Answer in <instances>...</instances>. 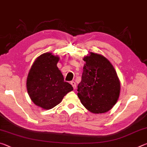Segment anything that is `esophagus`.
I'll use <instances>...</instances> for the list:
<instances>
[{"label": "esophagus", "instance_id": "34e87169", "mask_svg": "<svg viewBox=\"0 0 147 147\" xmlns=\"http://www.w3.org/2000/svg\"><path fill=\"white\" fill-rule=\"evenodd\" d=\"M71 84L72 86H73V89H76V83L74 82V81H72V82H71Z\"/></svg>", "mask_w": 147, "mask_h": 147}]
</instances>
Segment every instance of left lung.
<instances>
[{
	"instance_id": "obj_1",
	"label": "left lung",
	"mask_w": 147,
	"mask_h": 147,
	"mask_svg": "<svg viewBox=\"0 0 147 147\" xmlns=\"http://www.w3.org/2000/svg\"><path fill=\"white\" fill-rule=\"evenodd\" d=\"M82 80L78 86V96L84 106L93 113H103L113 108L117 101L121 84L116 71L102 55L89 53Z\"/></svg>"
}]
</instances>
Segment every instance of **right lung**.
<instances>
[{
  "instance_id": "obj_1",
  "label": "right lung",
  "mask_w": 147,
  "mask_h": 147,
  "mask_svg": "<svg viewBox=\"0 0 147 147\" xmlns=\"http://www.w3.org/2000/svg\"><path fill=\"white\" fill-rule=\"evenodd\" d=\"M59 58L44 53L32 64L26 80V88L32 101L44 109H50L61 102L64 96L73 90L64 78L57 63Z\"/></svg>"
}]
</instances>
